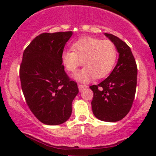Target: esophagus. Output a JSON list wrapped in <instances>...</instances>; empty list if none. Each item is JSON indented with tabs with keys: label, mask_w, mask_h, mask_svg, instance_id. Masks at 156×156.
Listing matches in <instances>:
<instances>
[{
	"label": "esophagus",
	"mask_w": 156,
	"mask_h": 156,
	"mask_svg": "<svg viewBox=\"0 0 156 156\" xmlns=\"http://www.w3.org/2000/svg\"><path fill=\"white\" fill-rule=\"evenodd\" d=\"M78 88H79L80 91H82L83 90L87 87V85H84V84H78Z\"/></svg>",
	"instance_id": "34e87169"
}]
</instances>
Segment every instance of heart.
Returning <instances> with one entry per match:
<instances>
[{
	"instance_id": "heart-1",
	"label": "heart",
	"mask_w": 156,
	"mask_h": 156,
	"mask_svg": "<svg viewBox=\"0 0 156 156\" xmlns=\"http://www.w3.org/2000/svg\"><path fill=\"white\" fill-rule=\"evenodd\" d=\"M72 50H64L62 62L71 73L76 72L83 63L84 68L77 74L76 79L87 82L95 77L107 76L115 66L117 49L112 41L96 37H84L72 44Z\"/></svg>"
}]
</instances>
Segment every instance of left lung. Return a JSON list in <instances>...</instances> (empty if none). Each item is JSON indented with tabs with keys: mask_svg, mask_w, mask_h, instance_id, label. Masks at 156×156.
<instances>
[{
	"mask_svg": "<svg viewBox=\"0 0 156 156\" xmlns=\"http://www.w3.org/2000/svg\"><path fill=\"white\" fill-rule=\"evenodd\" d=\"M115 45L119 58L107 78L90 87L94 93L93 113L103 122H115L128 114L136 88L137 66L130 47L119 37L105 33Z\"/></svg>",
	"mask_w": 156,
	"mask_h": 156,
	"instance_id": "1",
	"label": "left lung"
}]
</instances>
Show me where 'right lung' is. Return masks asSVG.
Returning <instances> with one entry per match:
<instances>
[{
    "mask_svg": "<svg viewBox=\"0 0 156 156\" xmlns=\"http://www.w3.org/2000/svg\"><path fill=\"white\" fill-rule=\"evenodd\" d=\"M72 34L71 31L43 33L23 52L20 67L22 90L31 112L45 125L66 122L78 94L77 83L65 72L61 58Z\"/></svg>",
    "mask_w": 156,
    "mask_h": 156,
    "instance_id": "obj_1",
    "label": "right lung"
}]
</instances>
